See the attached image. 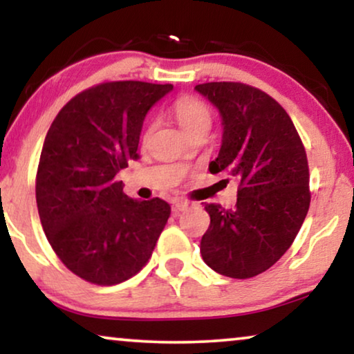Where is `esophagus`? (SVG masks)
Masks as SVG:
<instances>
[{
    "label": "esophagus",
    "instance_id": "esophagus-1",
    "mask_svg": "<svg viewBox=\"0 0 354 354\" xmlns=\"http://www.w3.org/2000/svg\"><path fill=\"white\" fill-rule=\"evenodd\" d=\"M188 207H190V203H188V201H183V200H177L176 203H174L172 211L176 212V214H178V212L185 211V209H188Z\"/></svg>",
    "mask_w": 354,
    "mask_h": 354
}]
</instances>
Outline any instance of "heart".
Segmentation results:
<instances>
[{
    "label": "heart",
    "instance_id": "1",
    "mask_svg": "<svg viewBox=\"0 0 354 354\" xmlns=\"http://www.w3.org/2000/svg\"><path fill=\"white\" fill-rule=\"evenodd\" d=\"M172 114L178 125L183 129L187 135H192L196 130H209L211 127V111L205 101L193 95H183L172 103ZM153 124L148 122L145 125L143 138H147L151 132Z\"/></svg>",
    "mask_w": 354,
    "mask_h": 354
}]
</instances>
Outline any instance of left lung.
<instances>
[{
  "label": "left lung",
  "instance_id": "8db88e82",
  "mask_svg": "<svg viewBox=\"0 0 354 354\" xmlns=\"http://www.w3.org/2000/svg\"><path fill=\"white\" fill-rule=\"evenodd\" d=\"M195 88L221 111L224 125L209 171L239 182L234 211L205 205L211 224L201 239V256L225 277H254L282 258L308 214L306 149L287 111L266 91L241 82Z\"/></svg>",
  "mask_w": 354,
  "mask_h": 354
}]
</instances>
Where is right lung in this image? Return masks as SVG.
I'll list each match as a JSON object with an SVG mask.
<instances>
[{"mask_svg": "<svg viewBox=\"0 0 354 354\" xmlns=\"http://www.w3.org/2000/svg\"><path fill=\"white\" fill-rule=\"evenodd\" d=\"M171 90L104 82L67 101L48 130L35 178L38 214L57 258L86 282L108 287L133 277L167 224L169 203L130 200L118 172L138 158L145 115Z\"/></svg>", "mask_w": 354, "mask_h": 354, "instance_id": "obj_1", "label": "right lung"}]
</instances>
